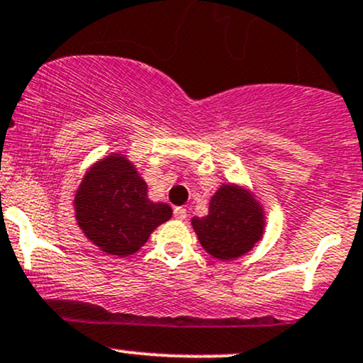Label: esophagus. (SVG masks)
<instances>
[{
    "label": "esophagus",
    "mask_w": 363,
    "mask_h": 363,
    "mask_svg": "<svg viewBox=\"0 0 363 363\" xmlns=\"http://www.w3.org/2000/svg\"><path fill=\"white\" fill-rule=\"evenodd\" d=\"M174 217L177 218V220H186V217H188V210H186L184 206H177V208H174Z\"/></svg>",
    "instance_id": "1"
}]
</instances>
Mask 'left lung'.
Instances as JSON below:
<instances>
[{
    "label": "left lung",
    "mask_w": 363,
    "mask_h": 363,
    "mask_svg": "<svg viewBox=\"0 0 363 363\" xmlns=\"http://www.w3.org/2000/svg\"><path fill=\"white\" fill-rule=\"evenodd\" d=\"M191 225L206 253L222 262L236 260L264 236V206L248 188L227 182L210 198L208 215L193 217Z\"/></svg>",
    "instance_id": "left-lung-1"
}]
</instances>
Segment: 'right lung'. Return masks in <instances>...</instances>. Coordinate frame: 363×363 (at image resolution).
Here are the masks:
<instances>
[{"mask_svg":"<svg viewBox=\"0 0 363 363\" xmlns=\"http://www.w3.org/2000/svg\"><path fill=\"white\" fill-rule=\"evenodd\" d=\"M75 220L103 253L130 257L150 234L172 217L167 203L148 198V184L122 153H111L89 167L74 198Z\"/></svg>","mask_w":363,"mask_h":363,"instance_id":"1","label":"right lung"}]
</instances>
